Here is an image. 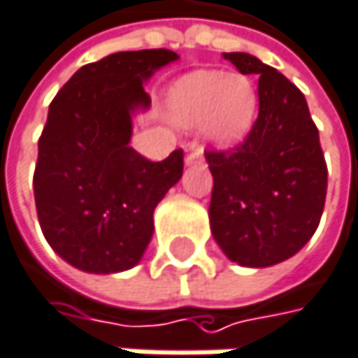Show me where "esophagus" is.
<instances>
[{
	"label": "esophagus",
	"instance_id": "obj_1",
	"mask_svg": "<svg viewBox=\"0 0 358 358\" xmlns=\"http://www.w3.org/2000/svg\"><path fill=\"white\" fill-rule=\"evenodd\" d=\"M187 165H193V163H201L203 161V148L197 146V148H191V152L187 155Z\"/></svg>",
	"mask_w": 358,
	"mask_h": 358
}]
</instances>
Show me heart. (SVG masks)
<instances>
[{
	"label": "heart",
	"mask_w": 358,
	"mask_h": 358,
	"mask_svg": "<svg viewBox=\"0 0 358 358\" xmlns=\"http://www.w3.org/2000/svg\"><path fill=\"white\" fill-rule=\"evenodd\" d=\"M258 94L250 77L220 71H197L178 81L169 92V115L178 125L203 123L216 144L241 142L256 119Z\"/></svg>",
	"instance_id": "b5f03b06"
}]
</instances>
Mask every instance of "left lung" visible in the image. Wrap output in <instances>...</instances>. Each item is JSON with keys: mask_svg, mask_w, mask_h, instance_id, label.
<instances>
[{"mask_svg": "<svg viewBox=\"0 0 358 358\" xmlns=\"http://www.w3.org/2000/svg\"><path fill=\"white\" fill-rule=\"evenodd\" d=\"M258 75L260 110L233 148L206 150L214 176L210 224L222 252L264 268L298 254L315 235L327 195V163L304 94L245 52L224 54Z\"/></svg>", "mask_w": 358, "mask_h": 358, "instance_id": "1", "label": "left lung"}]
</instances>
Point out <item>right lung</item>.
Returning a JSON list of instances; mask_svg holds the SVG:
<instances>
[{
	"label": "right lung",
	"mask_w": 358,
	"mask_h": 358,
	"mask_svg": "<svg viewBox=\"0 0 358 358\" xmlns=\"http://www.w3.org/2000/svg\"><path fill=\"white\" fill-rule=\"evenodd\" d=\"M176 52H117L81 66L56 94L39 138L33 193L43 237L71 266L119 273L152 237V212L180 180L185 152L148 161L129 146L144 81Z\"/></svg>",
	"instance_id": "1"
}]
</instances>
